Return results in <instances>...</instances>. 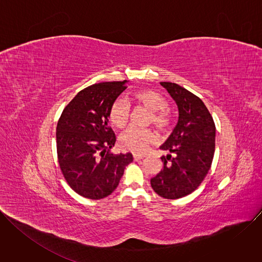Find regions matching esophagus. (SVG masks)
<instances>
[{
	"label": "esophagus",
	"mask_w": 262,
	"mask_h": 262,
	"mask_svg": "<svg viewBox=\"0 0 262 262\" xmlns=\"http://www.w3.org/2000/svg\"><path fill=\"white\" fill-rule=\"evenodd\" d=\"M133 157H134V161H136V162H138L140 160H143L145 158L144 155H137V154H134Z\"/></svg>",
	"instance_id": "1"
}]
</instances>
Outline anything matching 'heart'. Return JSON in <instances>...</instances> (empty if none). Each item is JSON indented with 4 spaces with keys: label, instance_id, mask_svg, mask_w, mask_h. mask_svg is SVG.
Wrapping results in <instances>:
<instances>
[{
    "label": "heart",
    "instance_id": "1",
    "mask_svg": "<svg viewBox=\"0 0 262 262\" xmlns=\"http://www.w3.org/2000/svg\"><path fill=\"white\" fill-rule=\"evenodd\" d=\"M135 100L151 111V115L148 118V123H154L155 126L165 132L169 124L170 119L166 108L168 106L167 100L158 92L151 89H142L134 94ZM110 120L119 128H123L129 121L130 104L123 98H117L110 108ZM156 140L155 133L149 128L129 127L119 138V146L122 150L130 151L134 154L143 152L146 147Z\"/></svg>",
    "mask_w": 262,
    "mask_h": 262
}]
</instances>
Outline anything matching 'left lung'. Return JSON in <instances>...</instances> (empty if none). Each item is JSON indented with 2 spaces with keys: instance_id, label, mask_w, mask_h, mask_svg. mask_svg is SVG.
<instances>
[{
  "instance_id": "left-lung-1",
  "label": "left lung",
  "mask_w": 262,
  "mask_h": 262,
  "mask_svg": "<svg viewBox=\"0 0 262 262\" xmlns=\"http://www.w3.org/2000/svg\"><path fill=\"white\" fill-rule=\"evenodd\" d=\"M161 85L175 101L178 119L160 147L169 152L161 158L163 170L150 183L161 197L178 199L193 193L207 175L214 154L215 126L198 96L175 83L161 82Z\"/></svg>"
}]
</instances>
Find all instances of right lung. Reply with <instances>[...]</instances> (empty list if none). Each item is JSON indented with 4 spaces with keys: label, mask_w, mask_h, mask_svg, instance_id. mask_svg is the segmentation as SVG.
<instances>
[{
    "label": "right lung",
    "mask_w": 262,
    "mask_h": 262,
    "mask_svg": "<svg viewBox=\"0 0 262 262\" xmlns=\"http://www.w3.org/2000/svg\"><path fill=\"white\" fill-rule=\"evenodd\" d=\"M123 82L94 84L65 106L57 124V154L61 171L79 195L98 200L118 186L132 154L114 155L116 137L108 126L110 108L126 89Z\"/></svg>",
    "instance_id": "right-lung-1"
}]
</instances>
